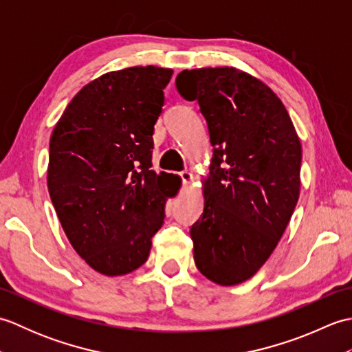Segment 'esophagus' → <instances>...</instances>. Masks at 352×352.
<instances>
[{"instance_id": "esophagus-1", "label": "esophagus", "mask_w": 352, "mask_h": 352, "mask_svg": "<svg viewBox=\"0 0 352 352\" xmlns=\"http://www.w3.org/2000/svg\"><path fill=\"white\" fill-rule=\"evenodd\" d=\"M180 177H182V180H183L184 188H189V186L193 182V174H192V172L190 170H183V172H180Z\"/></svg>"}]
</instances>
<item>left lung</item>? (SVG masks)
<instances>
[{
  "mask_svg": "<svg viewBox=\"0 0 352 352\" xmlns=\"http://www.w3.org/2000/svg\"><path fill=\"white\" fill-rule=\"evenodd\" d=\"M175 85L197 100L213 157L204 212L190 228L198 271L219 286L256 275L300 198L301 142L271 87L233 66L184 69Z\"/></svg>",
  "mask_w": 352,
  "mask_h": 352,
  "instance_id": "8db88e82",
  "label": "left lung"
}]
</instances>
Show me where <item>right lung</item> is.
Listing matches in <instances>:
<instances>
[{"label":"right lung","instance_id":"add662e5","mask_svg":"<svg viewBox=\"0 0 352 352\" xmlns=\"http://www.w3.org/2000/svg\"><path fill=\"white\" fill-rule=\"evenodd\" d=\"M172 69L131 66L74 96L50 139L48 192L72 248L96 272L119 276L145 263L168 198L151 169L153 133Z\"/></svg>","mask_w":352,"mask_h":352}]
</instances>
